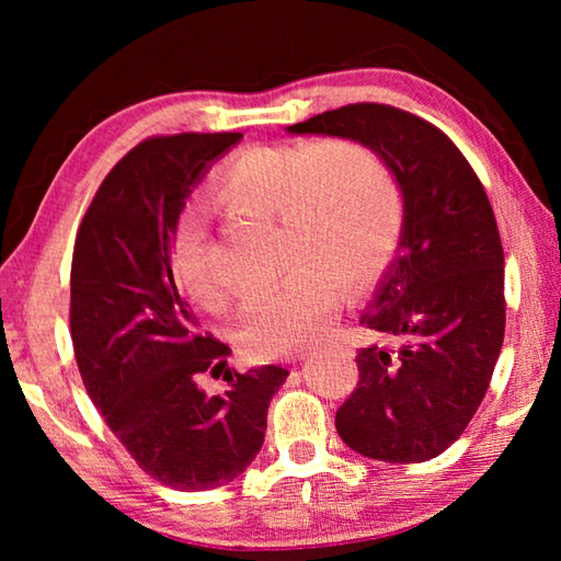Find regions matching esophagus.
Instances as JSON below:
<instances>
[{"label": "esophagus", "instance_id": "1", "mask_svg": "<svg viewBox=\"0 0 561 561\" xmlns=\"http://www.w3.org/2000/svg\"><path fill=\"white\" fill-rule=\"evenodd\" d=\"M307 356H309V354H304V351H301V354H294V356H289L287 360H291V364H297V360H304Z\"/></svg>", "mask_w": 561, "mask_h": 561}]
</instances>
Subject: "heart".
Listing matches in <instances>:
<instances>
[{
	"mask_svg": "<svg viewBox=\"0 0 561 561\" xmlns=\"http://www.w3.org/2000/svg\"><path fill=\"white\" fill-rule=\"evenodd\" d=\"M210 197L279 225V260L289 274L247 299L240 317V341L254 358L289 356L324 339L336 321L334 284L368 287L403 237L405 203L393 170L354 140L244 148L217 168ZM210 250L205 215L183 213L170 242L173 274L195 304L220 311L227 289Z\"/></svg>",
	"mask_w": 561,
	"mask_h": 561,
	"instance_id": "heart-1",
	"label": "heart"
}]
</instances>
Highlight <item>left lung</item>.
I'll return each mask as SVG.
<instances>
[{
	"label": "left lung",
	"instance_id": "obj_1",
	"mask_svg": "<svg viewBox=\"0 0 561 561\" xmlns=\"http://www.w3.org/2000/svg\"><path fill=\"white\" fill-rule=\"evenodd\" d=\"M287 130L371 148L403 190L398 254L360 314L386 344L358 351V386L336 431L364 458L431 460L468 428L505 339V254L485 187L443 130L383 103Z\"/></svg>",
	"mask_w": 561,
	"mask_h": 561
}]
</instances>
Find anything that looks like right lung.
I'll return each mask as SVG.
<instances>
[{
  "instance_id": "right-lung-1",
  "label": "right lung",
  "mask_w": 561,
  "mask_h": 561,
  "mask_svg": "<svg viewBox=\"0 0 561 561\" xmlns=\"http://www.w3.org/2000/svg\"><path fill=\"white\" fill-rule=\"evenodd\" d=\"M242 133H180L138 144L103 180L83 215L71 262L76 364L103 421L150 478L180 492L232 482L257 458L282 366H227L230 346L180 297L170 242L185 197Z\"/></svg>"
}]
</instances>
